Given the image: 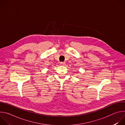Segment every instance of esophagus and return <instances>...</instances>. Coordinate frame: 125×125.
I'll list each match as a JSON object with an SVG mask.
<instances>
[{
	"mask_svg": "<svg viewBox=\"0 0 125 125\" xmlns=\"http://www.w3.org/2000/svg\"><path fill=\"white\" fill-rule=\"evenodd\" d=\"M60 65L61 66H64L66 65V63H65V62H60Z\"/></svg>",
	"mask_w": 125,
	"mask_h": 125,
	"instance_id": "1",
	"label": "esophagus"
}]
</instances>
